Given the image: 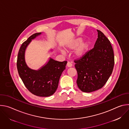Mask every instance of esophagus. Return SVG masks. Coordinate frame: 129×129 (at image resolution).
Instances as JSON below:
<instances>
[{
  "label": "esophagus",
  "mask_w": 129,
  "mask_h": 129,
  "mask_svg": "<svg viewBox=\"0 0 129 129\" xmlns=\"http://www.w3.org/2000/svg\"><path fill=\"white\" fill-rule=\"evenodd\" d=\"M66 66H67V67H71L72 66V64H71L70 62H67V63Z\"/></svg>",
  "instance_id": "1"
}]
</instances>
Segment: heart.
<instances>
[{"mask_svg": "<svg viewBox=\"0 0 129 129\" xmlns=\"http://www.w3.org/2000/svg\"><path fill=\"white\" fill-rule=\"evenodd\" d=\"M81 41L82 39L81 38H78L72 40L66 45L65 48L66 50L67 51L72 50L75 49L78 45L74 52L75 56L77 58H82L87 52L89 48L90 44L87 41L82 42L80 43V42Z\"/></svg>", "mask_w": 129, "mask_h": 129, "instance_id": "heart-1", "label": "heart"}]
</instances>
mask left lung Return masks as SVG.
<instances>
[{"instance_id":"obj_1","label":"left lung","mask_w":129,"mask_h":129,"mask_svg":"<svg viewBox=\"0 0 129 129\" xmlns=\"http://www.w3.org/2000/svg\"><path fill=\"white\" fill-rule=\"evenodd\" d=\"M93 48L84 57L75 60L78 72L77 83L84 92L102 88L112 74L114 65L113 50L110 41L100 30Z\"/></svg>"}]
</instances>
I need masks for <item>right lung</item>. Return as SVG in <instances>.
Listing matches in <instances>:
<instances>
[{
  "mask_svg": "<svg viewBox=\"0 0 129 129\" xmlns=\"http://www.w3.org/2000/svg\"><path fill=\"white\" fill-rule=\"evenodd\" d=\"M41 34H33L22 43L18 54L17 67L23 84L31 93L37 96L47 97L52 95L57 90L67 61L59 62L50 58L48 62L38 70H34L28 67L25 60L26 48L31 40Z\"/></svg>",
  "mask_w": 129,
  "mask_h": 129,
  "instance_id": "obj_1",
  "label": "right lung"
}]
</instances>
